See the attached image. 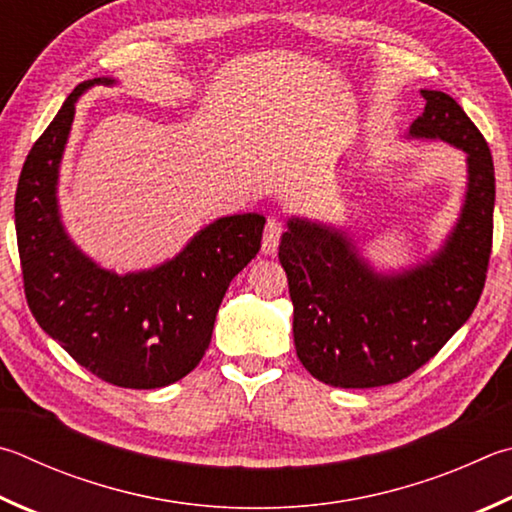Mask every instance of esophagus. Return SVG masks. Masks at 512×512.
<instances>
[{"mask_svg": "<svg viewBox=\"0 0 512 512\" xmlns=\"http://www.w3.org/2000/svg\"><path fill=\"white\" fill-rule=\"evenodd\" d=\"M284 232L282 221L277 217H271L266 221V228H264V239H262V253L264 255H275L277 253V246H280V237Z\"/></svg>", "mask_w": 512, "mask_h": 512, "instance_id": "obj_1", "label": "esophagus"}]
</instances>
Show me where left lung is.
Masks as SVG:
<instances>
[{
	"label": "left lung",
	"mask_w": 512,
	"mask_h": 512,
	"mask_svg": "<svg viewBox=\"0 0 512 512\" xmlns=\"http://www.w3.org/2000/svg\"><path fill=\"white\" fill-rule=\"evenodd\" d=\"M425 109L410 138L468 154V188L441 250L398 273H376L342 230L291 217L280 264L293 300L297 358L313 378L345 389L407 378L475 311L492 250L495 165L486 138L443 91L421 89Z\"/></svg>",
	"instance_id": "8db88e82"
}]
</instances>
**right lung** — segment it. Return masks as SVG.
<instances>
[{
  "label": "right lung",
  "mask_w": 512,
  "mask_h": 512,
  "mask_svg": "<svg viewBox=\"0 0 512 512\" xmlns=\"http://www.w3.org/2000/svg\"><path fill=\"white\" fill-rule=\"evenodd\" d=\"M78 85L26 156L15 192V230L26 302L37 324L69 356L105 383L129 389L172 385L206 353L219 304L239 271L262 248L266 219L230 215L201 228L179 255L150 271L98 266L60 221L58 174Z\"/></svg>",
  "instance_id": "right-lung-1"
}]
</instances>
